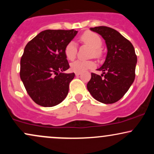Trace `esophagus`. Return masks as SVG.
<instances>
[{"mask_svg":"<svg viewBox=\"0 0 154 154\" xmlns=\"http://www.w3.org/2000/svg\"><path fill=\"white\" fill-rule=\"evenodd\" d=\"M81 75L80 72H75V75L76 76H79V75Z\"/></svg>","mask_w":154,"mask_h":154,"instance_id":"esophagus-1","label":"esophagus"}]
</instances>
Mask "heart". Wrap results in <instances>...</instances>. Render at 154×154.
Listing matches in <instances>:
<instances>
[{"instance_id": "obj_1", "label": "heart", "mask_w": 154, "mask_h": 154, "mask_svg": "<svg viewBox=\"0 0 154 154\" xmlns=\"http://www.w3.org/2000/svg\"><path fill=\"white\" fill-rule=\"evenodd\" d=\"M81 41L90 45L93 48V54L95 57H98L100 55L99 48L102 45V40L99 35L93 32H86L80 37ZM77 45L75 42L71 41L66 45L64 53L66 57L69 60H73L77 55ZM95 63L91 60H77L70 64L72 71L75 72H83L90 69L93 68Z\"/></svg>"}]
</instances>
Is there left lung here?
I'll return each mask as SVG.
<instances>
[{
    "mask_svg": "<svg viewBox=\"0 0 154 154\" xmlns=\"http://www.w3.org/2000/svg\"><path fill=\"white\" fill-rule=\"evenodd\" d=\"M91 30L101 35L108 51L103 64L98 69L103 74L100 76L91 73L88 90L100 103H116L128 92L135 79V48L128 39L112 28L100 26L91 28Z\"/></svg>",
    "mask_w": 154,
    "mask_h": 154,
    "instance_id": "obj_1",
    "label": "left lung"
}]
</instances>
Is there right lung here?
<instances>
[{
  "label": "right lung",
  "mask_w": 154,
  "mask_h": 154,
  "mask_svg": "<svg viewBox=\"0 0 154 154\" xmlns=\"http://www.w3.org/2000/svg\"><path fill=\"white\" fill-rule=\"evenodd\" d=\"M75 29H46L30 40L20 61V77L30 98L38 105L51 107L62 102L75 73L69 68L64 50L75 37Z\"/></svg>",
  "instance_id": "right-lung-1"
}]
</instances>
